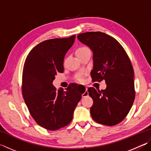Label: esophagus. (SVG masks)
Masks as SVG:
<instances>
[{
    "label": "esophagus",
    "mask_w": 151,
    "mask_h": 151,
    "mask_svg": "<svg viewBox=\"0 0 151 151\" xmlns=\"http://www.w3.org/2000/svg\"><path fill=\"white\" fill-rule=\"evenodd\" d=\"M79 89H81L82 88V86H79V88H78ZM85 91L84 92V93L82 94V96L83 97H85V96H87L88 95V91H87V88L86 87H85Z\"/></svg>",
    "instance_id": "1"
}]
</instances>
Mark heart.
I'll use <instances>...</instances> for the list:
<instances>
[{
	"label": "heart",
	"mask_w": 151,
	"mask_h": 151,
	"mask_svg": "<svg viewBox=\"0 0 151 151\" xmlns=\"http://www.w3.org/2000/svg\"><path fill=\"white\" fill-rule=\"evenodd\" d=\"M88 48L86 47H81V48H78L77 50H76V52H80V51H83V50H85L86 49H87ZM76 80H77L78 82H81V83H82V82L84 81V78L83 77V76H78L77 78H76Z\"/></svg>",
	"instance_id": "obj_1"
}]
</instances>
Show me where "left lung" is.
<instances>
[{"instance_id":"1","label":"left lung","mask_w":151,"mask_h":151,"mask_svg":"<svg viewBox=\"0 0 151 151\" xmlns=\"http://www.w3.org/2000/svg\"><path fill=\"white\" fill-rule=\"evenodd\" d=\"M77 37L93 51V81L104 80L106 84V89L101 91L88 88L93 100L92 118L107 126L119 124L129 112L135 98L134 70L130 58L121 45L105 33L87 32Z\"/></svg>"}]
</instances>
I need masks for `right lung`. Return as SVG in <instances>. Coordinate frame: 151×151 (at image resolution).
Masks as SVG:
<instances>
[{
	"instance_id": "right-lung-1",
	"label": "right lung",
	"mask_w": 151,
	"mask_h": 151,
	"mask_svg": "<svg viewBox=\"0 0 151 151\" xmlns=\"http://www.w3.org/2000/svg\"><path fill=\"white\" fill-rule=\"evenodd\" d=\"M75 35L52 39L39 43L30 50L22 71V92L30 115L37 123L56 131L71 122L73 112L82 97L73 83L57 90L52 85L55 75L63 73L64 58L72 47Z\"/></svg>"
}]
</instances>
